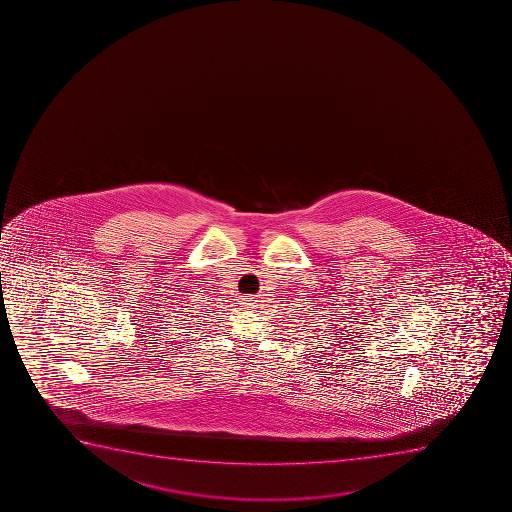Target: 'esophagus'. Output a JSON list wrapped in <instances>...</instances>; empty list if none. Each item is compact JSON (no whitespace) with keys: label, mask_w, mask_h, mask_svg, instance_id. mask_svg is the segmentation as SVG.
<instances>
[{"label":"esophagus","mask_w":512,"mask_h":512,"mask_svg":"<svg viewBox=\"0 0 512 512\" xmlns=\"http://www.w3.org/2000/svg\"><path fill=\"white\" fill-rule=\"evenodd\" d=\"M242 305L245 309L252 310L257 307V300H253L252 297H245V299L242 300Z\"/></svg>","instance_id":"esophagus-1"}]
</instances>
